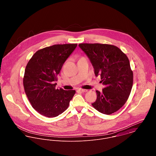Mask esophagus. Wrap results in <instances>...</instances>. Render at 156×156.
Returning <instances> with one entry per match:
<instances>
[{"label":"esophagus","instance_id":"esophagus-1","mask_svg":"<svg viewBox=\"0 0 156 156\" xmlns=\"http://www.w3.org/2000/svg\"><path fill=\"white\" fill-rule=\"evenodd\" d=\"M77 90H80V91H81V92H87V91H88V90H87V89H78Z\"/></svg>","mask_w":156,"mask_h":156}]
</instances>
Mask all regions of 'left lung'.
<instances>
[{
  "label": "left lung",
  "mask_w": 156,
  "mask_h": 156,
  "mask_svg": "<svg viewBox=\"0 0 156 156\" xmlns=\"http://www.w3.org/2000/svg\"><path fill=\"white\" fill-rule=\"evenodd\" d=\"M89 58L95 75L100 76L105 88L96 90L97 100L92 106L100 113L111 115L127 101L133 86V74L129 60L118 47L105 44H79Z\"/></svg>",
  "instance_id": "1"
}]
</instances>
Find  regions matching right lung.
<instances>
[{"label": "right lung", "instance_id": "right-lung-1", "mask_svg": "<svg viewBox=\"0 0 156 156\" xmlns=\"http://www.w3.org/2000/svg\"><path fill=\"white\" fill-rule=\"evenodd\" d=\"M77 44H55L38 50L28 62L23 86L33 108L41 115L53 118L65 111L75 90L56 89L57 76Z\"/></svg>", "mask_w": 156, "mask_h": 156}]
</instances>
